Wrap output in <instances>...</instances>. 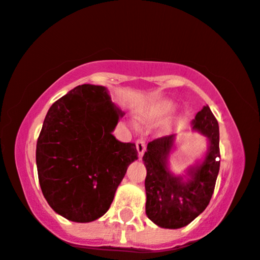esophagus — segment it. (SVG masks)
I'll return each instance as SVG.
<instances>
[{
  "instance_id": "1",
  "label": "esophagus",
  "mask_w": 260,
  "mask_h": 260,
  "mask_svg": "<svg viewBox=\"0 0 260 260\" xmlns=\"http://www.w3.org/2000/svg\"><path fill=\"white\" fill-rule=\"evenodd\" d=\"M136 148H137V152H139V157L142 158L143 153H145L146 151V142L143 139H139L136 141Z\"/></svg>"
}]
</instances>
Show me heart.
I'll return each mask as SVG.
<instances>
[{"label": "heart", "instance_id": "heart-1", "mask_svg": "<svg viewBox=\"0 0 260 260\" xmlns=\"http://www.w3.org/2000/svg\"><path fill=\"white\" fill-rule=\"evenodd\" d=\"M175 109V103L170 100H159L157 102L152 103L146 109L145 115L149 119H163Z\"/></svg>", "mask_w": 260, "mask_h": 260}]
</instances>
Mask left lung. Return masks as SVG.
Instances as JSON below:
<instances>
[{"instance_id":"left-lung-1","label":"left lung","mask_w":260,"mask_h":260,"mask_svg":"<svg viewBox=\"0 0 260 260\" xmlns=\"http://www.w3.org/2000/svg\"><path fill=\"white\" fill-rule=\"evenodd\" d=\"M193 129L208 137L209 149L200 166L188 172V179L174 176L167 167L175 135L158 137L148 142L143 154L147 175L145 180L146 214L154 224L166 229L188 225L207 208L215 188L220 168L219 125L208 106L194 117Z\"/></svg>"}]
</instances>
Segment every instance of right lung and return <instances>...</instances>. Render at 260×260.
<instances>
[{
	"instance_id": "right-lung-1",
	"label": "right lung",
	"mask_w": 260,
	"mask_h": 260,
	"mask_svg": "<svg viewBox=\"0 0 260 260\" xmlns=\"http://www.w3.org/2000/svg\"><path fill=\"white\" fill-rule=\"evenodd\" d=\"M124 113L107 88L79 85L57 100L36 143V166L44 197L54 212L76 222L93 221L109 209L136 146L112 131Z\"/></svg>"
}]
</instances>
